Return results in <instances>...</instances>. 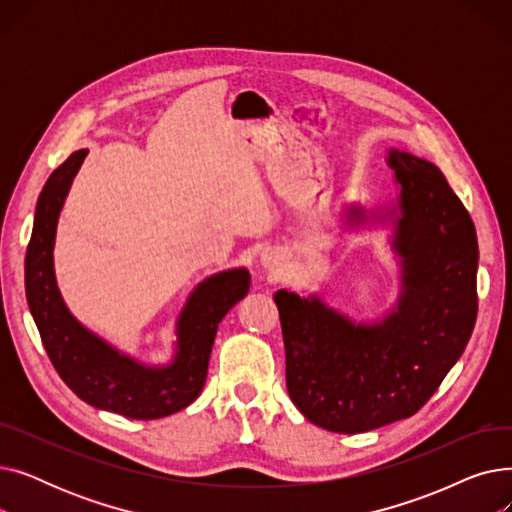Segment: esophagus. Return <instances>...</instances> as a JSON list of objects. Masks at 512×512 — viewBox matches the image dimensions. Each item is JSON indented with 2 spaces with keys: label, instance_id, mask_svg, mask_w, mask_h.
<instances>
[{
  "label": "esophagus",
  "instance_id": "obj_1",
  "mask_svg": "<svg viewBox=\"0 0 512 512\" xmlns=\"http://www.w3.org/2000/svg\"><path fill=\"white\" fill-rule=\"evenodd\" d=\"M261 261H263L265 267H270V270H274V267L280 263V255L276 251H265L261 255Z\"/></svg>",
  "mask_w": 512,
  "mask_h": 512
}]
</instances>
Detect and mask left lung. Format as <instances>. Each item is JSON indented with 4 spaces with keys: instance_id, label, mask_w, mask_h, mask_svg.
I'll return each mask as SVG.
<instances>
[{
    "instance_id": "obj_1",
    "label": "left lung",
    "mask_w": 512,
    "mask_h": 512,
    "mask_svg": "<svg viewBox=\"0 0 512 512\" xmlns=\"http://www.w3.org/2000/svg\"><path fill=\"white\" fill-rule=\"evenodd\" d=\"M388 166L400 184L392 238L402 259L396 307L367 326L317 294H274L290 400L336 434L415 415L461 359L477 317L479 251L469 211L432 161L390 149ZM348 215V222L365 220L361 207Z\"/></svg>"
}]
</instances>
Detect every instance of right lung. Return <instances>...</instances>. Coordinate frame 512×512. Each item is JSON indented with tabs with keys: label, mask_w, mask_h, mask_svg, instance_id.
<instances>
[{
	"label": "right lung",
	"mask_w": 512,
	"mask_h": 512,
	"mask_svg": "<svg viewBox=\"0 0 512 512\" xmlns=\"http://www.w3.org/2000/svg\"><path fill=\"white\" fill-rule=\"evenodd\" d=\"M87 153L74 151L39 195L24 259L26 301L51 365L80 400L130 419L168 417L201 394L215 332L224 315L247 297L251 276L245 267L226 270L191 292L178 317L176 355L166 367H147L89 332L68 311L53 274L58 218Z\"/></svg>",
	"instance_id": "1"
}]
</instances>
